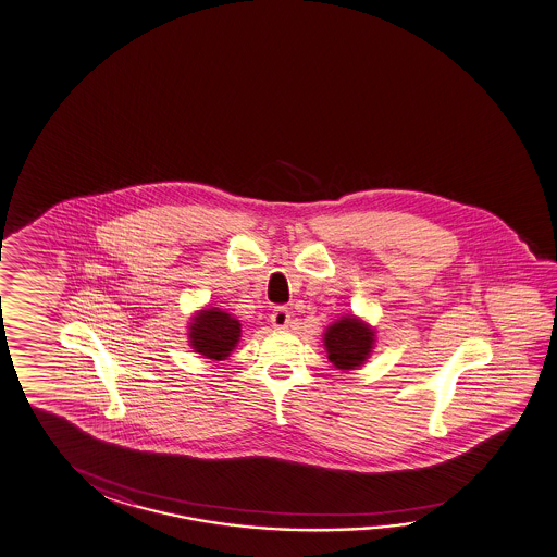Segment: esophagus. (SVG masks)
Masks as SVG:
<instances>
[{
    "mask_svg": "<svg viewBox=\"0 0 557 557\" xmlns=\"http://www.w3.org/2000/svg\"><path fill=\"white\" fill-rule=\"evenodd\" d=\"M270 321H272V325L275 329H285V326H289V323H292V313H289L287 307H275L272 315H270Z\"/></svg>",
    "mask_w": 557,
    "mask_h": 557,
    "instance_id": "1",
    "label": "esophagus"
}]
</instances>
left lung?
I'll use <instances>...</instances> for the list:
<instances>
[{
  "label": "left lung",
  "instance_id": "1",
  "mask_svg": "<svg viewBox=\"0 0 557 557\" xmlns=\"http://www.w3.org/2000/svg\"><path fill=\"white\" fill-rule=\"evenodd\" d=\"M374 333L357 317H343L338 323L329 326L325 333V347L329 360L338 370H352L367 360L372 348Z\"/></svg>",
  "mask_w": 557,
  "mask_h": 557
}]
</instances>
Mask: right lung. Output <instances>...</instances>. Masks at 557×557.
Returning <instances> with one entry per match:
<instances>
[{
  "mask_svg": "<svg viewBox=\"0 0 557 557\" xmlns=\"http://www.w3.org/2000/svg\"><path fill=\"white\" fill-rule=\"evenodd\" d=\"M190 345L202 357L222 360L236 347L240 323L219 309H207L190 323Z\"/></svg>",
  "mask_w": 557,
  "mask_h": 557,
  "instance_id": "add662e5",
  "label": "right lung"
}]
</instances>
